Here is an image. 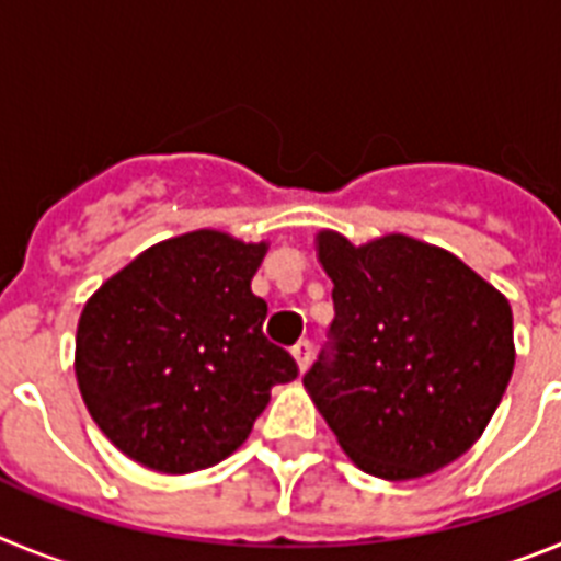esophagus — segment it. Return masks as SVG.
Here are the masks:
<instances>
[{"label":"esophagus","mask_w":561,"mask_h":561,"mask_svg":"<svg viewBox=\"0 0 561 561\" xmlns=\"http://www.w3.org/2000/svg\"><path fill=\"white\" fill-rule=\"evenodd\" d=\"M291 356H295V362H297V370H300V374H306V368L311 365V342L309 340L297 342L295 348H291Z\"/></svg>","instance_id":"esophagus-1"}]
</instances>
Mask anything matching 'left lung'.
I'll use <instances>...</instances> for the list:
<instances>
[{
  "instance_id": "obj_1",
  "label": "left lung",
  "mask_w": 561,
  "mask_h": 561,
  "mask_svg": "<svg viewBox=\"0 0 561 561\" xmlns=\"http://www.w3.org/2000/svg\"><path fill=\"white\" fill-rule=\"evenodd\" d=\"M314 247L334 284V342L304 388L362 472H438L483 435L508 388L512 306L458 255L401 232L356 247L320 230Z\"/></svg>"
}]
</instances>
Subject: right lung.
I'll use <instances>...</instances> for the list:
<instances>
[{"instance_id":"add662e5","label":"right lung","mask_w":561,"mask_h":561,"mask_svg":"<svg viewBox=\"0 0 561 561\" xmlns=\"http://www.w3.org/2000/svg\"><path fill=\"white\" fill-rule=\"evenodd\" d=\"M270 244L193 230L148 247L89 297L76 379L89 415L126 458L162 474L230 458L275 385L297 379L264 336L252 275Z\"/></svg>"}]
</instances>
